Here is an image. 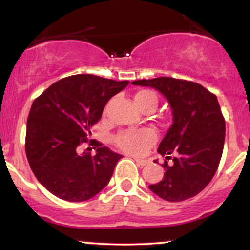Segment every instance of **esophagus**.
<instances>
[{
  "mask_svg": "<svg viewBox=\"0 0 250 250\" xmlns=\"http://www.w3.org/2000/svg\"><path fill=\"white\" fill-rule=\"evenodd\" d=\"M135 163L138 164L139 166H146L148 164V160L146 159H135Z\"/></svg>",
  "mask_w": 250,
  "mask_h": 250,
  "instance_id": "esophagus-1",
  "label": "esophagus"
}]
</instances>
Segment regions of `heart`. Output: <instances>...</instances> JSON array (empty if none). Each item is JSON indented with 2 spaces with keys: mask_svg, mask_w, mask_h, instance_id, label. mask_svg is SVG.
Instances as JSON below:
<instances>
[{
  "mask_svg": "<svg viewBox=\"0 0 250 250\" xmlns=\"http://www.w3.org/2000/svg\"><path fill=\"white\" fill-rule=\"evenodd\" d=\"M134 101L141 109L145 105H151L155 109L158 104V97L155 92L143 90L134 95ZM156 141L155 132L150 128H139L124 131L116 136L115 142L119 149L133 156H142Z\"/></svg>",
  "mask_w": 250,
  "mask_h": 250,
  "instance_id": "obj_1",
  "label": "heart"
}]
</instances>
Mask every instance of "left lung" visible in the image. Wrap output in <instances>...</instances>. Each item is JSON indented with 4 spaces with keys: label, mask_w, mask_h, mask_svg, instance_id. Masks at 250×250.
I'll return each instance as SVG.
<instances>
[{
    "label": "left lung",
    "mask_w": 250,
    "mask_h": 250,
    "mask_svg": "<svg viewBox=\"0 0 250 250\" xmlns=\"http://www.w3.org/2000/svg\"><path fill=\"white\" fill-rule=\"evenodd\" d=\"M155 88L172 109L173 123L160 142L164 177L149 186L164 200L177 203L203 191L216 173L223 152L225 121L216 95L200 84L172 77L132 82ZM173 164L168 166L169 155ZM156 162V160H155Z\"/></svg>",
    "instance_id": "left-lung-1"
}]
</instances>
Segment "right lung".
Wrapping results in <instances>:
<instances>
[{
  "label": "right lung",
  "mask_w": 250,
  "mask_h": 250,
  "mask_svg": "<svg viewBox=\"0 0 250 250\" xmlns=\"http://www.w3.org/2000/svg\"><path fill=\"white\" fill-rule=\"evenodd\" d=\"M94 75H74L46 88L30 108L26 155L34 175L54 196L81 203L98 194L110 181L121 155L94 140L95 155L78 153L104 105L127 86Z\"/></svg>",
  "instance_id": "right-lung-1"
}]
</instances>
